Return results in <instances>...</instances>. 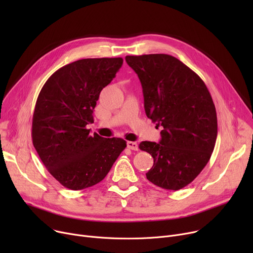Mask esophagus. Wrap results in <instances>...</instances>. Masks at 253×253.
I'll use <instances>...</instances> for the list:
<instances>
[{
	"instance_id": "1",
	"label": "esophagus",
	"mask_w": 253,
	"mask_h": 253,
	"mask_svg": "<svg viewBox=\"0 0 253 253\" xmlns=\"http://www.w3.org/2000/svg\"><path fill=\"white\" fill-rule=\"evenodd\" d=\"M127 148L133 151H137L138 149V144L135 141H127Z\"/></svg>"
}]
</instances>
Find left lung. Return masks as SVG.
I'll return each mask as SVG.
<instances>
[{"mask_svg": "<svg viewBox=\"0 0 253 253\" xmlns=\"http://www.w3.org/2000/svg\"><path fill=\"white\" fill-rule=\"evenodd\" d=\"M125 59L139 78L145 114L162 129L159 142L139 143L154 158L145 175L162 189L180 190L199 175L213 152L217 136L213 100L202 79L173 56Z\"/></svg>", "mask_w": 253, "mask_h": 253, "instance_id": "obj_1", "label": "left lung"}]
</instances>
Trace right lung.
Segmentation results:
<instances>
[{
    "label": "right lung",
    "instance_id": "obj_1",
    "mask_svg": "<svg viewBox=\"0 0 253 253\" xmlns=\"http://www.w3.org/2000/svg\"><path fill=\"white\" fill-rule=\"evenodd\" d=\"M122 64L121 57L77 60L53 74L38 96L33 144L50 174L70 190L100 182L126 148L122 138L91 135L86 128L101 90Z\"/></svg>",
    "mask_w": 253,
    "mask_h": 253
}]
</instances>
